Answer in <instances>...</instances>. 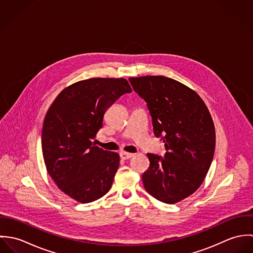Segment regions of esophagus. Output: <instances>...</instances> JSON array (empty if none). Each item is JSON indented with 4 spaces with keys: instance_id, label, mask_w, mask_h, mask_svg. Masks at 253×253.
Masks as SVG:
<instances>
[{
    "instance_id": "esophagus-1",
    "label": "esophagus",
    "mask_w": 253,
    "mask_h": 253,
    "mask_svg": "<svg viewBox=\"0 0 253 253\" xmlns=\"http://www.w3.org/2000/svg\"><path fill=\"white\" fill-rule=\"evenodd\" d=\"M134 156V154H131V153H126V152H122L120 154V157L123 159V160H128L130 158H132Z\"/></svg>"
}]
</instances>
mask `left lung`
<instances>
[{
  "mask_svg": "<svg viewBox=\"0 0 253 253\" xmlns=\"http://www.w3.org/2000/svg\"><path fill=\"white\" fill-rule=\"evenodd\" d=\"M128 81L146 101L154 134L167 150L164 158L147 154L145 189L163 203H178L197 191L211 168L215 149L211 113L196 91L173 79L145 76Z\"/></svg>",
  "mask_w": 253,
  "mask_h": 253,
  "instance_id": "obj_1",
  "label": "left lung"
}]
</instances>
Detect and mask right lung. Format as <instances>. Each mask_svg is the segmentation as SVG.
I'll return each instance as SVG.
<instances>
[{
  "label": "right lung",
  "mask_w": 253,
  "mask_h": 253,
  "mask_svg": "<svg viewBox=\"0 0 253 253\" xmlns=\"http://www.w3.org/2000/svg\"><path fill=\"white\" fill-rule=\"evenodd\" d=\"M131 92L126 79L92 78L64 88L43 120L42 149L46 170L57 187L82 204L108 193L120 156L94 146L106 110Z\"/></svg>",
  "instance_id": "right-lung-1"
}]
</instances>
